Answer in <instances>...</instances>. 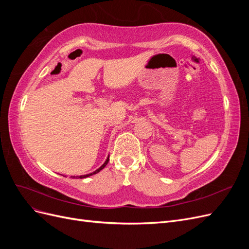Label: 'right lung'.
I'll return each mask as SVG.
<instances>
[{"label":"right lung","mask_w":249,"mask_h":249,"mask_svg":"<svg viewBox=\"0 0 249 249\" xmlns=\"http://www.w3.org/2000/svg\"><path fill=\"white\" fill-rule=\"evenodd\" d=\"M108 162H109V158H107V160L105 161V163L102 165V166L99 168V169H96L95 171H93V172H91V173H89V175H84V176H80V177H78V178H87V177H90V176H92V175H95V173H97V172H100L105 166H106V165L108 164ZM71 178H74V177H71Z\"/></svg>","instance_id":"add662e5"}]
</instances>
